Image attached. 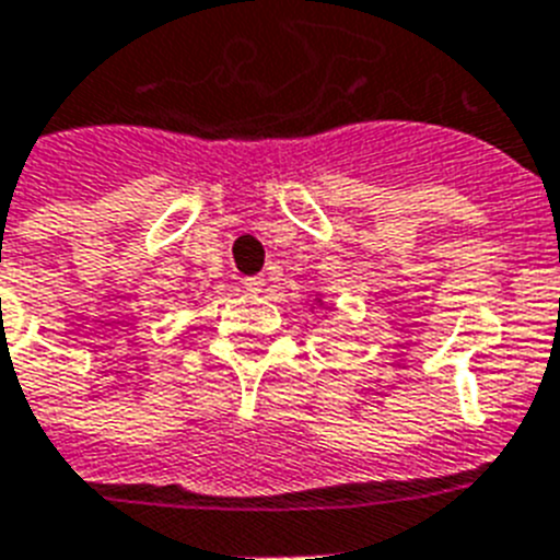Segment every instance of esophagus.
I'll return each mask as SVG.
<instances>
[{"mask_svg": "<svg viewBox=\"0 0 560 560\" xmlns=\"http://www.w3.org/2000/svg\"><path fill=\"white\" fill-rule=\"evenodd\" d=\"M244 288H247L249 293H261V290H265V279H261V276H247V279H244Z\"/></svg>", "mask_w": 560, "mask_h": 560, "instance_id": "esophagus-1", "label": "esophagus"}]
</instances>
